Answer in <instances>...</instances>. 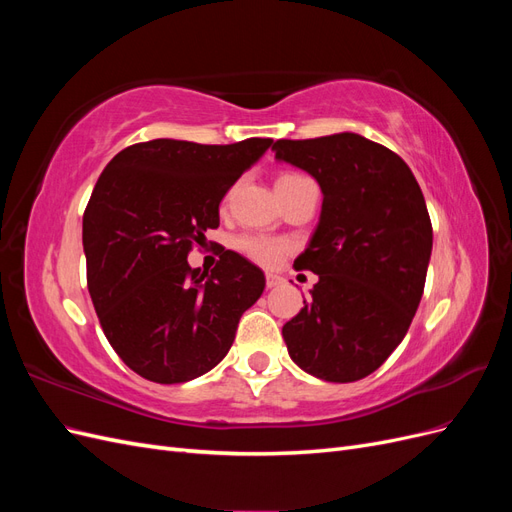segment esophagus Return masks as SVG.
<instances>
[{
	"mask_svg": "<svg viewBox=\"0 0 512 512\" xmlns=\"http://www.w3.org/2000/svg\"><path fill=\"white\" fill-rule=\"evenodd\" d=\"M282 284V277L280 275H273V273H267V288H275Z\"/></svg>",
	"mask_w": 512,
	"mask_h": 512,
	"instance_id": "esophagus-1",
	"label": "esophagus"
}]
</instances>
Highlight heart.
Here are the masks:
<instances>
[{
    "label": "heart",
    "instance_id": "heart-1",
    "mask_svg": "<svg viewBox=\"0 0 512 512\" xmlns=\"http://www.w3.org/2000/svg\"><path fill=\"white\" fill-rule=\"evenodd\" d=\"M303 175H294V173H284L280 179H277L275 185L292 181V179H301ZM237 247L239 252H243L247 258H252L258 265H273V262L280 258L286 250L288 245L280 239H271L265 235H243L237 239Z\"/></svg>",
    "mask_w": 512,
    "mask_h": 512
}]
</instances>
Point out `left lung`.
I'll return each mask as SVG.
<instances>
[{"instance_id":"8db88e82","label":"left lung","mask_w":512,"mask_h":512,"mask_svg":"<svg viewBox=\"0 0 512 512\" xmlns=\"http://www.w3.org/2000/svg\"><path fill=\"white\" fill-rule=\"evenodd\" d=\"M275 158L322 190L320 222L294 269L318 282L282 329L290 359L327 382L376 371L421 303L433 230L421 188L395 151L361 134L277 141Z\"/></svg>"}]
</instances>
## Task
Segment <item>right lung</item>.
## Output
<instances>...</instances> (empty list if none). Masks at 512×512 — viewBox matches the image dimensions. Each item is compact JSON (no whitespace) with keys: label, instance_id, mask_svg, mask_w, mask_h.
Segmentation results:
<instances>
[{"label":"right lung","instance_id":"obj_1","mask_svg":"<svg viewBox=\"0 0 512 512\" xmlns=\"http://www.w3.org/2000/svg\"><path fill=\"white\" fill-rule=\"evenodd\" d=\"M271 138L130 145L108 162L83 215L87 288L108 344L138 376L188 382L218 365L265 275L226 250L211 273L188 254L220 226V203Z\"/></svg>","mask_w":512,"mask_h":512}]
</instances>
